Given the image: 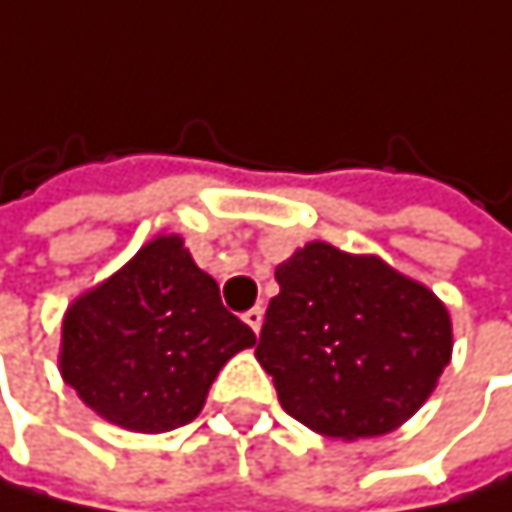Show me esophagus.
<instances>
[{
	"instance_id": "esophagus-1",
	"label": "esophagus",
	"mask_w": 512,
	"mask_h": 512,
	"mask_svg": "<svg viewBox=\"0 0 512 512\" xmlns=\"http://www.w3.org/2000/svg\"><path fill=\"white\" fill-rule=\"evenodd\" d=\"M244 320H247V326H250V329L256 332V336H259V329H262V320H265V311H262V308L256 305V308H250V311L244 314Z\"/></svg>"
}]
</instances>
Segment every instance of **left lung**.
<instances>
[{"mask_svg": "<svg viewBox=\"0 0 512 512\" xmlns=\"http://www.w3.org/2000/svg\"><path fill=\"white\" fill-rule=\"evenodd\" d=\"M256 360L277 400L326 440L406 424L452 360L443 299L375 253L308 241L274 268Z\"/></svg>", "mask_w": 512, "mask_h": 512, "instance_id": "1", "label": "left lung"}]
</instances>
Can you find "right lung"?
<instances>
[{
	"instance_id": "add662e5",
	"label": "right lung",
	"mask_w": 512,
	"mask_h": 512,
	"mask_svg": "<svg viewBox=\"0 0 512 512\" xmlns=\"http://www.w3.org/2000/svg\"><path fill=\"white\" fill-rule=\"evenodd\" d=\"M253 329L225 311L216 280L180 235L143 244L63 314L57 366L103 421L164 433L189 424L219 369L253 348Z\"/></svg>"
}]
</instances>
